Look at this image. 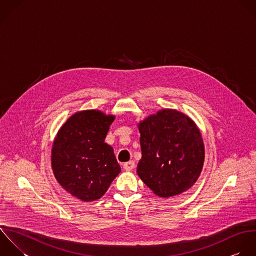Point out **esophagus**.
Listing matches in <instances>:
<instances>
[{"mask_svg":"<svg viewBox=\"0 0 256 256\" xmlns=\"http://www.w3.org/2000/svg\"><path fill=\"white\" fill-rule=\"evenodd\" d=\"M134 160H130V162H126L124 164V168L126 170V172H130V170H134Z\"/></svg>","mask_w":256,"mask_h":256,"instance_id":"esophagus-1","label":"esophagus"}]
</instances>
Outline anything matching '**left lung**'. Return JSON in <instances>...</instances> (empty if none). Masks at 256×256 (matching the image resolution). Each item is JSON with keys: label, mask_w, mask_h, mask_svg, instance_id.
<instances>
[{"label": "left lung", "mask_w": 256, "mask_h": 256, "mask_svg": "<svg viewBox=\"0 0 256 256\" xmlns=\"http://www.w3.org/2000/svg\"><path fill=\"white\" fill-rule=\"evenodd\" d=\"M142 158L138 174L158 196L190 190L204 160V146L196 124L174 110H162L138 124Z\"/></svg>", "instance_id": "obj_1"}]
</instances>
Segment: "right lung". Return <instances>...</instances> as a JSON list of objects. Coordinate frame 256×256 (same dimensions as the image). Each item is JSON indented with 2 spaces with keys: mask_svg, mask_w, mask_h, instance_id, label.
Returning <instances> with one entry per match:
<instances>
[{
  "mask_svg": "<svg viewBox=\"0 0 256 256\" xmlns=\"http://www.w3.org/2000/svg\"><path fill=\"white\" fill-rule=\"evenodd\" d=\"M114 116L100 110L72 116L58 130L52 150V168L58 184L72 196L100 198L120 172L114 150L104 142Z\"/></svg>",
  "mask_w": 256,
  "mask_h": 256,
  "instance_id": "add662e5",
  "label": "right lung"
}]
</instances>
